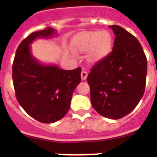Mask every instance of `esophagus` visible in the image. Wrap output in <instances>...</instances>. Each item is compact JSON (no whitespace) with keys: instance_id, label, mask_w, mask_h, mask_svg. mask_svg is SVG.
I'll use <instances>...</instances> for the list:
<instances>
[{"instance_id":"obj_1","label":"esophagus","mask_w":157,"mask_h":157,"mask_svg":"<svg viewBox=\"0 0 157 157\" xmlns=\"http://www.w3.org/2000/svg\"><path fill=\"white\" fill-rule=\"evenodd\" d=\"M87 76H88V73H87V71H81V79L85 81L86 78H87Z\"/></svg>"}]
</instances>
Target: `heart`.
<instances>
[{
  "instance_id": "heart-1",
  "label": "heart",
  "mask_w": 157,
  "mask_h": 157,
  "mask_svg": "<svg viewBox=\"0 0 157 157\" xmlns=\"http://www.w3.org/2000/svg\"><path fill=\"white\" fill-rule=\"evenodd\" d=\"M74 50L78 53L90 51V59L96 62L107 56L112 50V37L110 34L101 31L83 33L73 41Z\"/></svg>"
}]
</instances>
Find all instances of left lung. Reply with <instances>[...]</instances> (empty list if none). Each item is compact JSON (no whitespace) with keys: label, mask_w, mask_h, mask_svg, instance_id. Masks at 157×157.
Returning a JSON list of instances; mask_svg holds the SVG:
<instances>
[{"label":"left lung","mask_w":157,"mask_h":157,"mask_svg":"<svg viewBox=\"0 0 157 157\" xmlns=\"http://www.w3.org/2000/svg\"><path fill=\"white\" fill-rule=\"evenodd\" d=\"M110 28L115 34L112 51L92 67L87 81L94 108L117 120L131 112L143 98L147 61L134 36L120 26Z\"/></svg>","instance_id":"obj_1"}]
</instances>
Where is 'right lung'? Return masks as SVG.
I'll return each mask as SVG.
<instances>
[{
	"instance_id": "add662e5",
	"label": "right lung",
	"mask_w": 157,
	"mask_h": 157,
	"mask_svg": "<svg viewBox=\"0 0 157 157\" xmlns=\"http://www.w3.org/2000/svg\"><path fill=\"white\" fill-rule=\"evenodd\" d=\"M51 28L31 33L19 44L12 66L15 96L24 111L42 123H54L68 112L72 94L81 81V67L63 70L39 63L30 44L37 37H50Z\"/></svg>"
}]
</instances>
